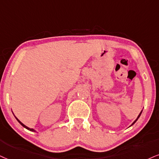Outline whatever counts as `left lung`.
<instances>
[{
	"instance_id": "1",
	"label": "left lung",
	"mask_w": 159,
	"mask_h": 159,
	"mask_svg": "<svg viewBox=\"0 0 159 159\" xmlns=\"http://www.w3.org/2000/svg\"><path fill=\"white\" fill-rule=\"evenodd\" d=\"M142 111H141V113H139V116H138V117H137V119H136V120H135V121H134V122H133V123H132V125H130V126H132V125H134V124H135V122H136V121L137 120H138V119H139V117H140V116H141V114H142Z\"/></svg>"
}]
</instances>
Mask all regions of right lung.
<instances>
[{"instance_id": "1", "label": "right lung", "mask_w": 159, "mask_h": 159, "mask_svg": "<svg viewBox=\"0 0 159 159\" xmlns=\"http://www.w3.org/2000/svg\"><path fill=\"white\" fill-rule=\"evenodd\" d=\"M13 114H14V113H13ZM14 116H15V115H14ZM15 119H17V121H18V122L20 123V124L21 125H22V126H23V127H25V128H26V129H27V130H30V131H33V132H35V131H36V130H34V129H32V128H29V127H27V126H25V125L24 124H23V123H22V122H21V121H20V120H19V119H17L16 116H15Z\"/></svg>"}]
</instances>
